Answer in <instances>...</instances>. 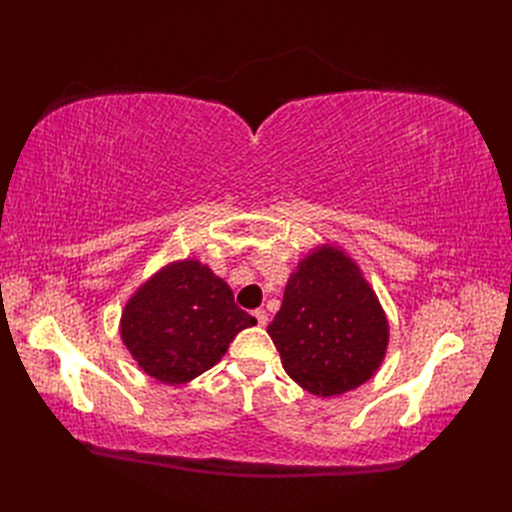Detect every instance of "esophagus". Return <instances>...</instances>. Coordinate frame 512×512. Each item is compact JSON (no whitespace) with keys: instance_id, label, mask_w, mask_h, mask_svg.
<instances>
[{"instance_id":"obj_1","label":"esophagus","mask_w":512,"mask_h":512,"mask_svg":"<svg viewBox=\"0 0 512 512\" xmlns=\"http://www.w3.org/2000/svg\"><path fill=\"white\" fill-rule=\"evenodd\" d=\"M254 318H256V322H258V327H265L267 324V312L262 307H258V309H254Z\"/></svg>"}]
</instances>
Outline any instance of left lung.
I'll return each mask as SVG.
<instances>
[{
  "mask_svg": "<svg viewBox=\"0 0 512 512\" xmlns=\"http://www.w3.org/2000/svg\"><path fill=\"white\" fill-rule=\"evenodd\" d=\"M286 374L318 397L348 393L376 374L389 320L359 265L335 245L309 252L288 277L267 327Z\"/></svg>",
  "mask_w": 512,
  "mask_h": 512,
  "instance_id": "8db88e82",
  "label": "left lung"
}]
</instances>
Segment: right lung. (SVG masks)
I'll use <instances>...</instances> for the list:
<instances>
[{
	"instance_id": "add662e5",
	"label": "right lung",
	"mask_w": 512,
	"mask_h": 512,
	"mask_svg": "<svg viewBox=\"0 0 512 512\" xmlns=\"http://www.w3.org/2000/svg\"><path fill=\"white\" fill-rule=\"evenodd\" d=\"M256 318L230 286L196 258L168 262L123 307L119 333L147 376L185 384L211 369Z\"/></svg>"
}]
</instances>
